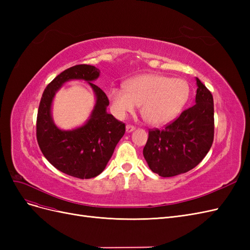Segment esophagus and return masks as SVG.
<instances>
[{"label": "esophagus", "instance_id": "34e87169", "mask_svg": "<svg viewBox=\"0 0 250 250\" xmlns=\"http://www.w3.org/2000/svg\"><path fill=\"white\" fill-rule=\"evenodd\" d=\"M134 129H135V127L132 126V125H127V126H126V132H127V133L132 132Z\"/></svg>", "mask_w": 250, "mask_h": 250}]
</instances>
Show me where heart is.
<instances>
[{
    "instance_id": "obj_1",
    "label": "heart",
    "mask_w": 250,
    "mask_h": 250,
    "mask_svg": "<svg viewBox=\"0 0 250 250\" xmlns=\"http://www.w3.org/2000/svg\"><path fill=\"white\" fill-rule=\"evenodd\" d=\"M190 97V86L180 78L160 74H144L124 83V89L112 87L108 92L112 112L124 118L140 106L146 123L160 126L171 122L183 110Z\"/></svg>"
}]
</instances>
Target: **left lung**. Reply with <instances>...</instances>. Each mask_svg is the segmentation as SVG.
Listing matches in <instances>:
<instances>
[{
    "instance_id": "1",
    "label": "left lung",
    "mask_w": 250,
    "mask_h": 250,
    "mask_svg": "<svg viewBox=\"0 0 250 250\" xmlns=\"http://www.w3.org/2000/svg\"><path fill=\"white\" fill-rule=\"evenodd\" d=\"M195 104L165 127L149 131L143 154L151 171L172 177L195 168L214 141V100L206 85L196 78Z\"/></svg>"
}]
</instances>
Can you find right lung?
Segmentation results:
<instances>
[{
  "label": "right lung",
  "mask_w": 250,
  "mask_h": 250,
  "mask_svg": "<svg viewBox=\"0 0 250 250\" xmlns=\"http://www.w3.org/2000/svg\"><path fill=\"white\" fill-rule=\"evenodd\" d=\"M99 76L100 70L94 65L78 64L66 69L44 88L37 111L36 138L43 156L57 170L81 179L102 173L125 133V124L106 111L107 96L93 83ZM71 80L86 81L94 90L96 103L84 125L62 131L52 121L51 103L63 83Z\"/></svg>",
  "instance_id": "obj_1"
}]
</instances>
